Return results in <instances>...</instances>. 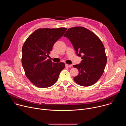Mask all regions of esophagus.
<instances>
[{
    "label": "esophagus",
    "mask_w": 126,
    "mask_h": 126,
    "mask_svg": "<svg viewBox=\"0 0 126 126\" xmlns=\"http://www.w3.org/2000/svg\"><path fill=\"white\" fill-rule=\"evenodd\" d=\"M72 66V65H69V64H65V66L66 67H71Z\"/></svg>",
    "instance_id": "1"
}]
</instances>
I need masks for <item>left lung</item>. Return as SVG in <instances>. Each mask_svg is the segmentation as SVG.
<instances>
[{
    "label": "left lung",
    "mask_w": 126,
    "mask_h": 126,
    "mask_svg": "<svg viewBox=\"0 0 126 126\" xmlns=\"http://www.w3.org/2000/svg\"><path fill=\"white\" fill-rule=\"evenodd\" d=\"M73 45L82 61L73 67L78 69L74 81L80 86L94 84L101 77L107 63L105 48L101 40L93 32L83 27L69 28L64 35Z\"/></svg>",
    "instance_id": "1"
}]
</instances>
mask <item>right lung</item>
I'll return each mask as SVG.
<instances>
[{"instance_id":"1","label":"right lung","mask_w":126,"mask_h":126,"mask_svg":"<svg viewBox=\"0 0 126 126\" xmlns=\"http://www.w3.org/2000/svg\"><path fill=\"white\" fill-rule=\"evenodd\" d=\"M66 30L63 27L38 29L24 42L22 48V65L26 77L36 86L47 88L52 86L65 68L64 63H53L46 58L54 44Z\"/></svg>"}]
</instances>
